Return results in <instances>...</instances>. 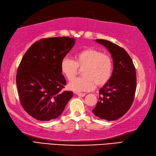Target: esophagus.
Returning <instances> with one entry per match:
<instances>
[{"label":"esophagus","instance_id":"obj_1","mask_svg":"<svg viewBox=\"0 0 156 156\" xmlns=\"http://www.w3.org/2000/svg\"><path fill=\"white\" fill-rule=\"evenodd\" d=\"M75 94H77L78 96L82 97V98L85 95V93H75Z\"/></svg>","mask_w":156,"mask_h":156}]
</instances>
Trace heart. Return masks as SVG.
I'll return each mask as SVG.
<instances>
[{
	"mask_svg": "<svg viewBox=\"0 0 156 156\" xmlns=\"http://www.w3.org/2000/svg\"><path fill=\"white\" fill-rule=\"evenodd\" d=\"M74 61L65 57L61 62V72L68 80L77 73L78 68H83L81 78L69 83L68 88L76 92L87 91L94 88L95 84L101 87L112 77L113 60L109 55L95 49H86L76 53Z\"/></svg>",
	"mask_w": 156,
	"mask_h": 156,
	"instance_id": "heart-1",
	"label": "heart"
}]
</instances>
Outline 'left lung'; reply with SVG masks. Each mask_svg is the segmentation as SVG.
I'll return each mask as SVG.
<instances>
[{"label":"left lung","mask_w":156,"mask_h":156,"mask_svg":"<svg viewBox=\"0 0 156 156\" xmlns=\"http://www.w3.org/2000/svg\"><path fill=\"white\" fill-rule=\"evenodd\" d=\"M112 55L113 70L109 81L99 90V100L92 112L101 119L113 121L129 109L136 89V73L132 59L126 51L104 39H96Z\"/></svg>","instance_id":"left-lung-1"}]
</instances>
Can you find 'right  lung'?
<instances>
[{"label":"right lung","instance_id":"add662e5","mask_svg":"<svg viewBox=\"0 0 156 156\" xmlns=\"http://www.w3.org/2000/svg\"><path fill=\"white\" fill-rule=\"evenodd\" d=\"M75 43L74 38L69 37L41 39L23 57L17 70L16 86L23 109L33 118H57L72 98V91H62L66 80L60 65Z\"/></svg>","mask_w":156,"mask_h":156}]
</instances>
